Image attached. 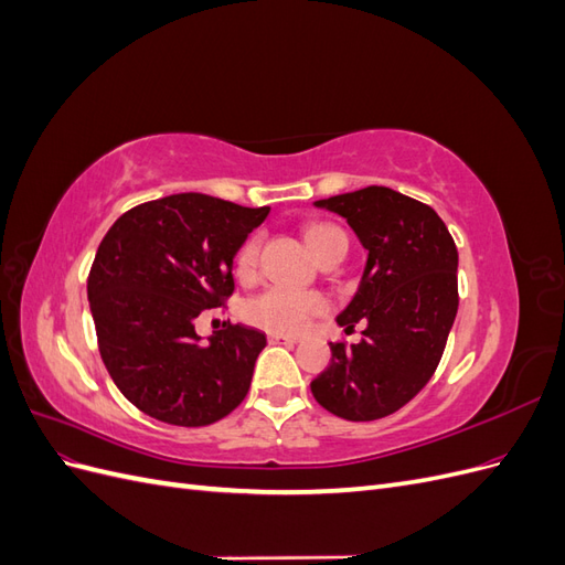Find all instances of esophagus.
Here are the masks:
<instances>
[{"label":"esophagus","mask_w":565,"mask_h":565,"mask_svg":"<svg viewBox=\"0 0 565 565\" xmlns=\"http://www.w3.org/2000/svg\"><path fill=\"white\" fill-rule=\"evenodd\" d=\"M297 337H287V334H268V344H287V347H295L297 344Z\"/></svg>","instance_id":"34e87169"}]
</instances>
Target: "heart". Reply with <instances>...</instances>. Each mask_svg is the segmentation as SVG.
Returning <instances> with one entry per match:
<instances>
[{"label":"heart","mask_w":565,"mask_h":565,"mask_svg":"<svg viewBox=\"0 0 565 565\" xmlns=\"http://www.w3.org/2000/svg\"><path fill=\"white\" fill-rule=\"evenodd\" d=\"M303 235L311 252L320 256L322 249L330 245L332 237L341 235V231L330 224H313L306 228ZM256 264H259V237H249L235 256L237 278L249 280L254 276ZM324 311H328V301L320 295L276 285L252 297L245 303L243 316L249 324H254V328L268 330L273 334H299L309 328L313 318H318Z\"/></svg>","instance_id":"obj_1"}]
</instances>
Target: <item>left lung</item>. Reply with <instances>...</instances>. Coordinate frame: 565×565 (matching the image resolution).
<instances>
[{
  "mask_svg": "<svg viewBox=\"0 0 565 565\" xmlns=\"http://www.w3.org/2000/svg\"><path fill=\"white\" fill-rule=\"evenodd\" d=\"M361 237L367 264L358 292L337 322L361 344L334 341L328 370L311 382L313 398L349 422L396 413L434 377L457 316V247L443 218L386 185L318 200Z\"/></svg>",
  "mask_w": 565,
  "mask_h": 565,
  "instance_id": "left-lung-1",
  "label": "left lung"
}]
</instances>
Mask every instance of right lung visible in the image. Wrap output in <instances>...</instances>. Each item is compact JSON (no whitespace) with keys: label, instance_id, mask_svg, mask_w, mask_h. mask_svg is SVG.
<instances>
[{"label":"right lung","instance_id":"right-lung-1","mask_svg":"<svg viewBox=\"0 0 565 565\" xmlns=\"http://www.w3.org/2000/svg\"><path fill=\"white\" fill-rule=\"evenodd\" d=\"M266 216L268 207L179 193L136 204L100 241L87 280L98 351L148 417L207 426L245 401L266 337L228 324L200 347L195 318L226 306L233 256Z\"/></svg>","mask_w":565,"mask_h":565}]
</instances>
